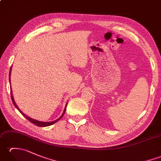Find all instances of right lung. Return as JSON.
<instances>
[{
  "label": "right lung",
  "mask_w": 161,
  "mask_h": 161,
  "mask_svg": "<svg viewBox=\"0 0 161 161\" xmlns=\"http://www.w3.org/2000/svg\"><path fill=\"white\" fill-rule=\"evenodd\" d=\"M11 70H12V67H11V68H10V70H9V84H10V75H11ZM11 97H12V102H13V104H14V105L15 106V107L18 109V110L19 111V112L20 113V114H21L24 117H25L27 119H28V120L30 121V122H31L32 123H33L34 125H36V126H50V125H53V124H54V123H56L58 120H59V119L63 117L64 116V114H65V112H66V106H67V103H66V107H65V108H64V112H63V114H62V115H61L60 117L58 118V119H57L56 120H54V121H52V122H41V121H39V120H36V119H32V118H30V117H28V116H27L25 114H23V113L20 110V108L18 107V106L16 105V102H15V101H14V97H13V95H12V89H11Z\"/></svg>",
  "instance_id": "right-lung-1"
}]
</instances>
